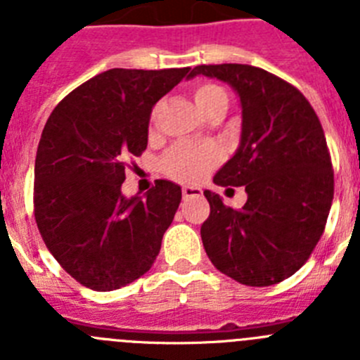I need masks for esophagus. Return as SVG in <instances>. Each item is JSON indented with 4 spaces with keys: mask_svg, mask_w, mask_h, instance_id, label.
Returning <instances> with one entry per match:
<instances>
[{
    "mask_svg": "<svg viewBox=\"0 0 360 360\" xmlns=\"http://www.w3.org/2000/svg\"><path fill=\"white\" fill-rule=\"evenodd\" d=\"M184 198H193V196H202V189L195 186H186L182 189Z\"/></svg>",
    "mask_w": 360,
    "mask_h": 360,
    "instance_id": "obj_1",
    "label": "esophagus"
}]
</instances>
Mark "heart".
Here are the masks:
<instances>
[{
	"mask_svg": "<svg viewBox=\"0 0 360 360\" xmlns=\"http://www.w3.org/2000/svg\"><path fill=\"white\" fill-rule=\"evenodd\" d=\"M196 108L202 115H207L216 106L225 104L227 106V95L219 86L205 82L198 84L193 90ZM155 115V113H153ZM219 151L211 144H195V142H184L176 144L173 149L165 153L164 169L165 173L180 182H198L209 171L218 164Z\"/></svg>",
	"mask_w": 360,
	"mask_h": 360,
	"instance_id": "b5f03b06",
	"label": "heart"
}]
</instances>
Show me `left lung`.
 I'll return each mask as SVG.
<instances>
[{"instance_id": "1", "label": "left lung", "mask_w": 360, "mask_h": 360, "mask_svg": "<svg viewBox=\"0 0 360 360\" xmlns=\"http://www.w3.org/2000/svg\"><path fill=\"white\" fill-rule=\"evenodd\" d=\"M231 86L241 104V139L214 174L221 187H245L241 209L211 191L202 225L212 265L247 287H270L307 263L323 236L333 200V169L323 126L304 95L266 70L250 65H200Z\"/></svg>"}]
</instances>
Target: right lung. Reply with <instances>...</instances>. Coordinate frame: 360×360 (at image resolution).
I'll use <instances>...</instances> for the list:
<instances>
[{"mask_svg": "<svg viewBox=\"0 0 360 360\" xmlns=\"http://www.w3.org/2000/svg\"><path fill=\"white\" fill-rule=\"evenodd\" d=\"M191 68L98 73L66 95L44 124L34 169V214L44 245L81 285L117 290L160 252L182 189L157 180L144 198L122 195L129 157L148 148L153 106Z\"/></svg>", "mask_w": 360, "mask_h": 360, "instance_id": "1", "label": "right lung"}]
</instances>
